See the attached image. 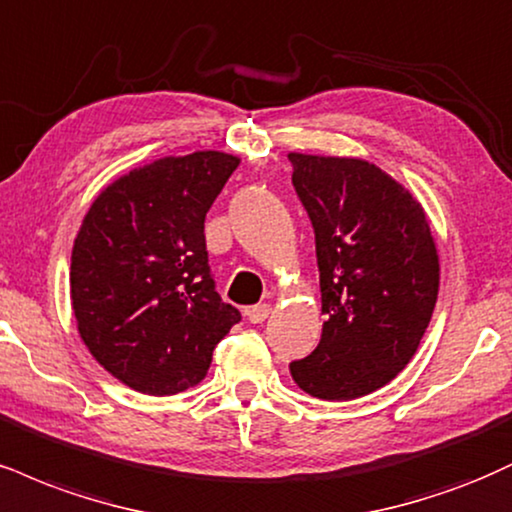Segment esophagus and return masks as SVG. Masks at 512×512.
I'll return each instance as SVG.
<instances>
[{
  "instance_id": "esophagus-1",
  "label": "esophagus",
  "mask_w": 512,
  "mask_h": 512,
  "mask_svg": "<svg viewBox=\"0 0 512 512\" xmlns=\"http://www.w3.org/2000/svg\"><path fill=\"white\" fill-rule=\"evenodd\" d=\"M269 312H272V307H269L267 303H264V305H255V307H250V310L245 312V315H248L250 324H262L264 319L269 317Z\"/></svg>"
}]
</instances>
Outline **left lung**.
Listing matches in <instances>:
<instances>
[{
    "mask_svg": "<svg viewBox=\"0 0 512 512\" xmlns=\"http://www.w3.org/2000/svg\"><path fill=\"white\" fill-rule=\"evenodd\" d=\"M315 229L322 341L291 362L322 400H353L396 379L417 353L436 295L439 252L417 197L357 157L288 152Z\"/></svg>",
    "mask_w": 512,
    "mask_h": 512,
    "instance_id": "obj_1",
    "label": "left lung"
}]
</instances>
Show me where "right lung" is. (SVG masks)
Wrapping results in <instances>:
<instances>
[{
  "mask_svg": "<svg viewBox=\"0 0 512 512\" xmlns=\"http://www.w3.org/2000/svg\"><path fill=\"white\" fill-rule=\"evenodd\" d=\"M240 164L229 152L162 157L95 197L71 252L78 334L128 389L174 396L205 379L240 322L214 291L205 217Z\"/></svg>",
  "mask_w": 512,
  "mask_h": 512,
  "instance_id": "add662e5",
  "label": "right lung"
}]
</instances>
